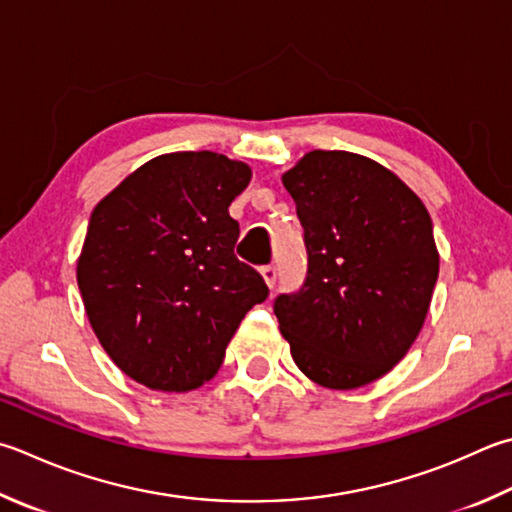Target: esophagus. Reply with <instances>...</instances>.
Here are the masks:
<instances>
[{"mask_svg":"<svg viewBox=\"0 0 512 512\" xmlns=\"http://www.w3.org/2000/svg\"><path fill=\"white\" fill-rule=\"evenodd\" d=\"M260 276H263V281L269 289H274V285H276V267L274 265L260 267Z\"/></svg>","mask_w":512,"mask_h":512,"instance_id":"obj_1","label":"esophagus"}]
</instances>
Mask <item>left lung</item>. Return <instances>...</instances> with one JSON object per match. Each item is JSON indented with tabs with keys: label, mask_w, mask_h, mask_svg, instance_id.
I'll use <instances>...</instances> for the list:
<instances>
[{
	"label": "left lung",
	"mask_w": 512,
	"mask_h": 512,
	"mask_svg": "<svg viewBox=\"0 0 512 512\" xmlns=\"http://www.w3.org/2000/svg\"><path fill=\"white\" fill-rule=\"evenodd\" d=\"M305 229L307 278L274 314L307 379L356 390L417 341L439 276L426 205L397 173L359 153L310 151L283 173Z\"/></svg>",
	"instance_id": "1"
}]
</instances>
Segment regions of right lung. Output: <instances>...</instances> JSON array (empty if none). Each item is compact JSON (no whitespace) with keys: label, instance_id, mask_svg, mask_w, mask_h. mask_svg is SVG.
Here are the masks:
<instances>
[{"label":"right lung","instance_id":"add662e5","mask_svg":"<svg viewBox=\"0 0 512 512\" xmlns=\"http://www.w3.org/2000/svg\"><path fill=\"white\" fill-rule=\"evenodd\" d=\"M252 167L214 151L144 162L95 205L77 285L104 352L133 381L187 392L214 379L269 289L234 256L229 205Z\"/></svg>","mask_w":512,"mask_h":512}]
</instances>
